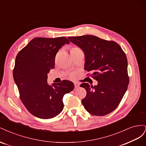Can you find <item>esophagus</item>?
Masks as SVG:
<instances>
[{
	"label": "esophagus",
	"instance_id": "1",
	"mask_svg": "<svg viewBox=\"0 0 146 146\" xmlns=\"http://www.w3.org/2000/svg\"><path fill=\"white\" fill-rule=\"evenodd\" d=\"M74 86H75V88H77L79 87V86H80V85L78 83H74Z\"/></svg>",
	"mask_w": 146,
	"mask_h": 146
}]
</instances>
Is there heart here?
Wrapping results in <instances>:
<instances>
[{
	"label": "heart",
	"instance_id": "1",
	"mask_svg": "<svg viewBox=\"0 0 146 146\" xmlns=\"http://www.w3.org/2000/svg\"><path fill=\"white\" fill-rule=\"evenodd\" d=\"M78 49H80V48H78V47H73V48H72V50H78ZM74 76H75L74 74H72V77H74Z\"/></svg>",
	"mask_w": 146,
	"mask_h": 146
}]
</instances>
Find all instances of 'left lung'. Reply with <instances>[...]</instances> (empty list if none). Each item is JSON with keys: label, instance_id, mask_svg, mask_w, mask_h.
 Here are the masks:
<instances>
[{"label": "left lung", "instance_id": "8db88e82", "mask_svg": "<svg viewBox=\"0 0 146 146\" xmlns=\"http://www.w3.org/2000/svg\"><path fill=\"white\" fill-rule=\"evenodd\" d=\"M70 42L85 53V69L98 85L83 83L86 91L82 102L86 111L94 116H105L115 110L124 96L129 83L127 59L121 47L113 41L93 35L68 37Z\"/></svg>", "mask_w": 146, "mask_h": 146}]
</instances>
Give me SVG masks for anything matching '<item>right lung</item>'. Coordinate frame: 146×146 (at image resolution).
I'll return each mask as SVG.
<instances>
[{
    "instance_id": "right-lung-1",
    "label": "right lung",
    "mask_w": 146,
    "mask_h": 146,
    "mask_svg": "<svg viewBox=\"0 0 146 146\" xmlns=\"http://www.w3.org/2000/svg\"><path fill=\"white\" fill-rule=\"evenodd\" d=\"M65 44L66 37H38L32 39L17 54L13 78L20 99L28 111L41 119L53 118L62 111L63 98L72 91L74 83L64 80L48 85L47 74L55 67L56 53Z\"/></svg>"
}]
</instances>
